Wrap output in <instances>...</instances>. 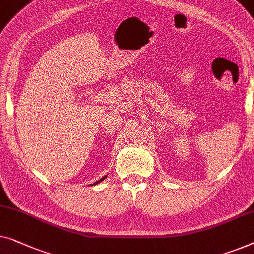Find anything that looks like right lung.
<instances>
[{"label": "right lung", "instance_id": "right-lung-1", "mask_svg": "<svg viewBox=\"0 0 254 254\" xmlns=\"http://www.w3.org/2000/svg\"><path fill=\"white\" fill-rule=\"evenodd\" d=\"M105 178H106V175L104 176V178H102L101 180H98V181H97V182H95V183H93V185H97V183H100V182H102V181H103V180H104ZM90 186H91V185H90Z\"/></svg>", "mask_w": 254, "mask_h": 254}]
</instances>
